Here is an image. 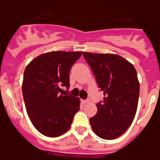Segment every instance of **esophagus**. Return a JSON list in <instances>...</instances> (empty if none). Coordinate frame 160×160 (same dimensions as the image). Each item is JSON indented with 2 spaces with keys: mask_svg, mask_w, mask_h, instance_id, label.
<instances>
[{
  "mask_svg": "<svg viewBox=\"0 0 160 160\" xmlns=\"http://www.w3.org/2000/svg\"><path fill=\"white\" fill-rule=\"evenodd\" d=\"M89 100L88 99H84V100H82V102L83 103V104H85V103H88L89 102Z\"/></svg>",
  "mask_w": 160,
  "mask_h": 160,
  "instance_id": "obj_1",
  "label": "esophagus"
}]
</instances>
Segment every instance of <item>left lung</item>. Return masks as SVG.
Instances as JSON below:
<instances>
[{
    "label": "left lung",
    "mask_w": 160,
    "mask_h": 160,
    "mask_svg": "<svg viewBox=\"0 0 160 160\" xmlns=\"http://www.w3.org/2000/svg\"><path fill=\"white\" fill-rule=\"evenodd\" d=\"M83 56L105 96L97 103V114L90 123L98 137L114 139L125 133L136 114L139 95L136 70L116 54L83 52Z\"/></svg>",
    "instance_id": "8db88e82"
}]
</instances>
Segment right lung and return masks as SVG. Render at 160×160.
Listing matches in <instances>:
<instances>
[{
  "instance_id": "obj_1",
  "label": "right lung",
  "mask_w": 160,
  "mask_h": 160,
  "mask_svg": "<svg viewBox=\"0 0 160 160\" xmlns=\"http://www.w3.org/2000/svg\"><path fill=\"white\" fill-rule=\"evenodd\" d=\"M82 54V52L46 53L25 68L22 83L25 108L32 123L42 135L58 137L66 133L80 108L78 98L62 95L60 87L69 89L70 70Z\"/></svg>"
}]
</instances>
